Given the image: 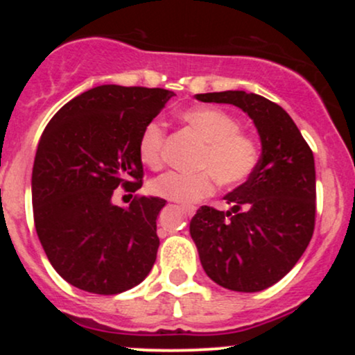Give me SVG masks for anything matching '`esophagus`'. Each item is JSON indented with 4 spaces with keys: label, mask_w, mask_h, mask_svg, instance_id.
Here are the masks:
<instances>
[{
    "label": "esophagus",
    "mask_w": 355,
    "mask_h": 355,
    "mask_svg": "<svg viewBox=\"0 0 355 355\" xmlns=\"http://www.w3.org/2000/svg\"><path fill=\"white\" fill-rule=\"evenodd\" d=\"M183 211H185V214L189 215V217H191V215L195 214V207H183Z\"/></svg>",
    "instance_id": "obj_1"
}]
</instances>
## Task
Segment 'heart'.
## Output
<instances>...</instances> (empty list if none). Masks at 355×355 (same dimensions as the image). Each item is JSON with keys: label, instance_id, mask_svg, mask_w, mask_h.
<instances>
[{"label": "heart", "instance_id": "obj_1", "mask_svg": "<svg viewBox=\"0 0 355 355\" xmlns=\"http://www.w3.org/2000/svg\"><path fill=\"white\" fill-rule=\"evenodd\" d=\"M182 120L203 141L197 160V173L170 172L152 182L150 190L160 198L178 203H197L210 197L215 185H242L255 172L260 160L259 144L247 133L240 132V121L225 110L214 107L191 108L182 113ZM165 126L152 120L141 132L138 153L150 168L164 165Z\"/></svg>", "mask_w": 355, "mask_h": 355}]
</instances>
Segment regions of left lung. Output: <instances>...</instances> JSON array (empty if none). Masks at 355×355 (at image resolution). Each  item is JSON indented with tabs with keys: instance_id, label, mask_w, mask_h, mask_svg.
<instances>
[{
	"instance_id": "8db88e82",
	"label": "left lung",
	"mask_w": 355,
	"mask_h": 355,
	"mask_svg": "<svg viewBox=\"0 0 355 355\" xmlns=\"http://www.w3.org/2000/svg\"><path fill=\"white\" fill-rule=\"evenodd\" d=\"M205 103H230L254 120L262 141L255 172L225 195L232 209L203 205L190 222L205 274L235 292H260L292 270L315 227L313 153L288 113L245 92L202 93Z\"/></svg>"
}]
</instances>
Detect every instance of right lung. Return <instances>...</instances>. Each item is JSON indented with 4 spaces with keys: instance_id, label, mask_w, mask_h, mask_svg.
Instances as JSON below:
<instances>
[{
    "instance_id": "add662e5",
    "label": "right lung",
    "mask_w": 355,
    "mask_h": 355,
    "mask_svg": "<svg viewBox=\"0 0 355 355\" xmlns=\"http://www.w3.org/2000/svg\"><path fill=\"white\" fill-rule=\"evenodd\" d=\"M173 95L101 85L68 101L44 128L31 178L36 234L53 268L81 291L115 295L152 270L165 200L135 195L123 209L112 197L118 187H141L138 141Z\"/></svg>"
}]
</instances>
